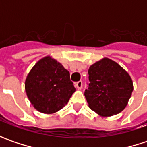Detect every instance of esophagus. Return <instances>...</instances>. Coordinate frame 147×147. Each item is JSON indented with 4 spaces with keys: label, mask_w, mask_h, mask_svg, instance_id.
Wrapping results in <instances>:
<instances>
[{
    "label": "esophagus",
    "mask_w": 147,
    "mask_h": 147,
    "mask_svg": "<svg viewBox=\"0 0 147 147\" xmlns=\"http://www.w3.org/2000/svg\"><path fill=\"white\" fill-rule=\"evenodd\" d=\"M75 87L78 88V90H81L82 88V81H78V82H75Z\"/></svg>",
    "instance_id": "obj_1"
}]
</instances>
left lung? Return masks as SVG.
Segmentation results:
<instances>
[{"label": "left lung", "mask_w": 147, "mask_h": 147, "mask_svg": "<svg viewBox=\"0 0 147 147\" xmlns=\"http://www.w3.org/2000/svg\"><path fill=\"white\" fill-rule=\"evenodd\" d=\"M88 74L90 83L84 96L91 110L100 116L110 117L125 109L133 83L122 66L105 57L89 67Z\"/></svg>", "instance_id": "left-lung-1"}]
</instances>
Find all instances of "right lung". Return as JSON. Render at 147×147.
Here are the masks:
<instances>
[{
	"mask_svg": "<svg viewBox=\"0 0 147 147\" xmlns=\"http://www.w3.org/2000/svg\"><path fill=\"white\" fill-rule=\"evenodd\" d=\"M24 88L32 106L47 115L65 107L76 91L69 72L51 55L40 59L32 68L26 77Z\"/></svg>",
	"mask_w": 147,
	"mask_h": 147,
	"instance_id": "add662e5",
	"label": "right lung"
}]
</instances>
